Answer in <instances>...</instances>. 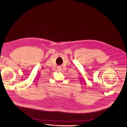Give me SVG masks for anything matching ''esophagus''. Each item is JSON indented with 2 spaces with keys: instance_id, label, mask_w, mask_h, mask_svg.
Segmentation results:
<instances>
[{
  "instance_id": "1",
  "label": "esophagus",
  "mask_w": 127,
  "mask_h": 127,
  "mask_svg": "<svg viewBox=\"0 0 127 127\" xmlns=\"http://www.w3.org/2000/svg\"><path fill=\"white\" fill-rule=\"evenodd\" d=\"M57 69H58V70L59 71H60L61 70V69H62V67H61V66H58L57 67Z\"/></svg>"
}]
</instances>
